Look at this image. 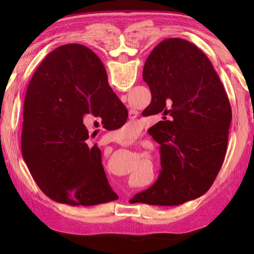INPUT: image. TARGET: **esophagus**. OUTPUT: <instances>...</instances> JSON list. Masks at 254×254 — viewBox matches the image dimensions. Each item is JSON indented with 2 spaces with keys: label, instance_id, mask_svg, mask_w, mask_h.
Wrapping results in <instances>:
<instances>
[{
  "label": "esophagus",
  "instance_id": "obj_1",
  "mask_svg": "<svg viewBox=\"0 0 254 254\" xmlns=\"http://www.w3.org/2000/svg\"><path fill=\"white\" fill-rule=\"evenodd\" d=\"M137 116H138V112L134 109L130 110V112H128V117H130L131 120H134V119H135Z\"/></svg>",
  "mask_w": 254,
  "mask_h": 254
}]
</instances>
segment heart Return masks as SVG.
Returning <instances> with one entry per match:
<instances>
[{"instance_id":"obj_1","label":"heart","mask_w":254,"mask_h":254,"mask_svg":"<svg viewBox=\"0 0 254 254\" xmlns=\"http://www.w3.org/2000/svg\"><path fill=\"white\" fill-rule=\"evenodd\" d=\"M118 132L120 134V138L122 141L131 142L141 133V126L133 122H127Z\"/></svg>"}]
</instances>
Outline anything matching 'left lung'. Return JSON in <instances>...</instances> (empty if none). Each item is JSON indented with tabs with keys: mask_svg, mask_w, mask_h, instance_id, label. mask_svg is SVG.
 <instances>
[{
	"mask_svg": "<svg viewBox=\"0 0 254 254\" xmlns=\"http://www.w3.org/2000/svg\"><path fill=\"white\" fill-rule=\"evenodd\" d=\"M143 79L152 101L142 115L163 118L150 133L160 144L161 171L130 201L174 206L197 198L212 187L227 150L231 109L224 86L205 53L180 38L154 48Z\"/></svg>",
	"mask_w": 254,
	"mask_h": 254,
	"instance_id": "left-lung-1",
	"label": "left lung"
}]
</instances>
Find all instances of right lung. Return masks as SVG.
<instances>
[{
	"instance_id": "add662e5",
	"label": "right lung",
	"mask_w": 254,
	"mask_h": 254,
	"mask_svg": "<svg viewBox=\"0 0 254 254\" xmlns=\"http://www.w3.org/2000/svg\"><path fill=\"white\" fill-rule=\"evenodd\" d=\"M127 115L87 47L69 44L50 52L30 79L23 112L21 153L40 190L72 206L118 199L84 121L100 117L106 128L117 130Z\"/></svg>"
}]
</instances>
